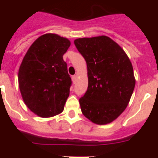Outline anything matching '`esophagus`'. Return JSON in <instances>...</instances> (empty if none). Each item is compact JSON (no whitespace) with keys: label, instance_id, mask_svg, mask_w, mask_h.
<instances>
[{"label":"esophagus","instance_id":"34e87169","mask_svg":"<svg viewBox=\"0 0 158 158\" xmlns=\"http://www.w3.org/2000/svg\"><path fill=\"white\" fill-rule=\"evenodd\" d=\"M76 79H77V76H76V75H74V76H72V79H73V82H76Z\"/></svg>","mask_w":158,"mask_h":158}]
</instances>
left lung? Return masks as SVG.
I'll return each mask as SVG.
<instances>
[{
    "instance_id": "obj_1",
    "label": "left lung",
    "mask_w": 158,
    "mask_h": 158,
    "mask_svg": "<svg viewBox=\"0 0 158 158\" xmlns=\"http://www.w3.org/2000/svg\"><path fill=\"white\" fill-rule=\"evenodd\" d=\"M74 44L88 69L86 92L79 98L82 112L98 125L117 118L135 86L133 67L122 47L106 36L79 38Z\"/></svg>"
}]
</instances>
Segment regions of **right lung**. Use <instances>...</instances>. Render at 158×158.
Wrapping results in <instances>:
<instances>
[{"instance_id": "right-lung-1", "label": "right lung", "mask_w": 158, "mask_h": 158, "mask_svg": "<svg viewBox=\"0 0 158 158\" xmlns=\"http://www.w3.org/2000/svg\"><path fill=\"white\" fill-rule=\"evenodd\" d=\"M70 41L47 33L33 42L23 57L18 73L22 98L29 109L43 118L64 109L72 80L63 56Z\"/></svg>"}]
</instances>
